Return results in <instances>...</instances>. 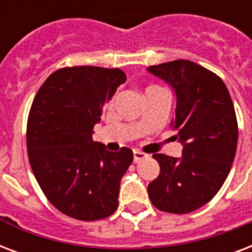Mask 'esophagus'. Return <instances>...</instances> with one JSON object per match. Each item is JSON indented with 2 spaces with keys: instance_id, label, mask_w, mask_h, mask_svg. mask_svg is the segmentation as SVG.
Instances as JSON below:
<instances>
[{
  "instance_id": "34e87169",
  "label": "esophagus",
  "mask_w": 252,
  "mask_h": 252,
  "mask_svg": "<svg viewBox=\"0 0 252 252\" xmlns=\"http://www.w3.org/2000/svg\"><path fill=\"white\" fill-rule=\"evenodd\" d=\"M148 155L147 153H144V152L141 151H134L133 152V161L137 164V162H140L141 160H144V158H147Z\"/></svg>"
}]
</instances>
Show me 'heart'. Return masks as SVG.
I'll return each mask as SVG.
<instances>
[{
	"mask_svg": "<svg viewBox=\"0 0 252 252\" xmlns=\"http://www.w3.org/2000/svg\"><path fill=\"white\" fill-rule=\"evenodd\" d=\"M158 86H151V87H148V90H147V92L148 91H155V90H158Z\"/></svg>",
	"mask_w": 252,
	"mask_h": 252,
	"instance_id": "obj_1",
	"label": "heart"
}]
</instances>
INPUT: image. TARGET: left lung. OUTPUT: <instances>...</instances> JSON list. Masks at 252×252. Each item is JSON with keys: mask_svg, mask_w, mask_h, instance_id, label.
Wrapping results in <instances>:
<instances>
[{"mask_svg": "<svg viewBox=\"0 0 252 252\" xmlns=\"http://www.w3.org/2000/svg\"><path fill=\"white\" fill-rule=\"evenodd\" d=\"M177 95L173 128L184 145L182 157L153 155L160 174L148 185L153 206L188 214L220 191L233 165L238 144L235 109L223 80L197 63L178 59L148 67Z\"/></svg>", "mask_w": 252, "mask_h": 252, "instance_id": "8db88e82", "label": "left lung"}]
</instances>
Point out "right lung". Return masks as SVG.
Segmentation results:
<instances>
[{
    "label": "right lung",
    "mask_w": 252,
    "mask_h": 252,
    "mask_svg": "<svg viewBox=\"0 0 252 252\" xmlns=\"http://www.w3.org/2000/svg\"><path fill=\"white\" fill-rule=\"evenodd\" d=\"M126 79L120 68L63 67L32 100L26 126L29 162L46 198L74 220H103L119 206L120 181L133 152L107 151L94 141L92 129Z\"/></svg>",
    "instance_id": "obj_1"
}]
</instances>
